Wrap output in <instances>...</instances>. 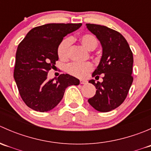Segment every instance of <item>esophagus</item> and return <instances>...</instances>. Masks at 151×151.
Returning <instances> with one entry per match:
<instances>
[{
    "instance_id": "34e87169",
    "label": "esophagus",
    "mask_w": 151,
    "mask_h": 151,
    "mask_svg": "<svg viewBox=\"0 0 151 151\" xmlns=\"http://www.w3.org/2000/svg\"><path fill=\"white\" fill-rule=\"evenodd\" d=\"M80 84H86L87 81H85V80H80Z\"/></svg>"
}]
</instances>
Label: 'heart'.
Wrapping results in <instances>:
<instances>
[{"mask_svg":"<svg viewBox=\"0 0 151 151\" xmlns=\"http://www.w3.org/2000/svg\"><path fill=\"white\" fill-rule=\"evenodd\" d=\"M80 41L82 45L90 51L95 50L98 46L97 39L91 33H85L82 35L80 37ZM70 45H71V39L66 38L63 39L58 45V55L62 60H66L68 58ZM93 68V66L90 62L83 63H71L66 66V71L71 75L79 78H83L88 75L90 71H92Z\"/></svg>","mask_w":151,"mask_h":151,"instance_id":"heart-1","label":"heart"}]
</instances>
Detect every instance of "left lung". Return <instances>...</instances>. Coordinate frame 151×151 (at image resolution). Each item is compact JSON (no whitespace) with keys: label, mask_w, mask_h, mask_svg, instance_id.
Returning a JSON list of instances; mask_svg holds the SVG:
<instances>
[{"label":"left lung","mask_w":151,"mask_h":151,"mask_svg":"<svg viewBox=\"0 0 151 151\" xmlns=\"http://www.w3.org/2000/svg\"><path fill=\"white\" fill-rule=\"evenodd\" d=\"M102 46V56L96 69L93 73L96 80L104 74L103 82L95 83L96 92L88 99L89 104L97 111L106 112L119 106L126 99L133 82V53L122 34L104 25L86 24Z\"/></svg>","instance_id":"obj_1"}]
</instances>
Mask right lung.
<instances>
[{
    "mask_svg": "<svg viewBox=\"0 0 151 151\" xmlns=\"http://www.w3.org/2000/svg\"><path fill=\"white\" fill-rule=\"evenodd\" d=\"M81 23H50L36 27L27 33L18 45L14 78L21 98L33 110H51L63 99L69 85L80 80L68 74L48 80V71L58 60V47L68 33L81 27Z\"/></svg>",
    "mask_w": 151,
    "mask_h": 151,
    "instance_id": "obj_1",
    "label": "right lung"
}]
</instances>
